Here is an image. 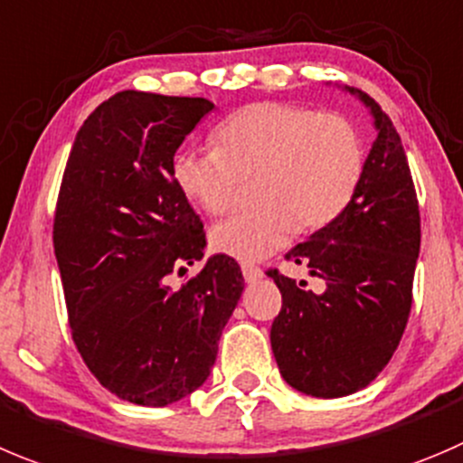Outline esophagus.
Here are the masks:
<instances>
[{"instance_id": "34e87169", "label": "esophagus", "mask_w": 463, "mask_h": 463, "mask_svg": "<svg viewBox=\"0 0 463 463\" xmlns=\"http://www.w3.org/2000/svg\"><path fill=\"white\" fill-rule=\"evenodd\" d=\"M241 270H243V277H245V281H248V284L261 279V275H263L261 268L252 266V263H243V266H241Z\"/></svg>"}]
</instances>
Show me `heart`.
<instances>
[{
  "label": "heart",
  "instance_id": "obj_1",
  "mask_svg": "<svg viewBox=\"0 0 463 463\" xmlns=\"http://www.w3.org/2000/svg\"><path fill=\"white\" fill-rule=\"evenodd\" d=\"M215 149H182L173 179L202 211L220 215L239 179L252 177L254 209L211 229L215 252L259 261L284 248L295 229L311 234L336 222L359 191L366 149L359 129L338 113L286 102H257L224 118Z\"/></svg>",
  "mask_w": 463,
  "mask_h": 463
}]
</instances>
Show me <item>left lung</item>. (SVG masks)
I'll use <instances>...</instances> for the list:
<instances>
[{
	"label": "left lung",
	"mask_w": 463,
	"mask_h": 463,
	"mask_svg": "<svg viewBox=\"0 0 463 463\" xmlns=\"http://www.w3.org/2000/svg\"><path fill=\"white\" fill-rule=\"evenodd\" d=\"M375 118L377 138L345 213L286 259L325 281L323 293L268 270L281 293L270 329L281 377L314 398H343L389 364L411 311L420 211L402 140L380 104L350 88Z\"/></svg>",
	"instance_id": "obj_1"
}]
</instances>
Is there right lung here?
Listing matches in <instances>:
<instances>
[{
  "instance_id": "add662e5",
  "label": "right lung",
  "mask_w": 463,
  "mask_h": 463,
  "mask_svg": "<svg viewBox=\"0 0 463 463\" xmlns=\"http://www.w3.org/2000/svg\"><path fill=\"white\" fill-rule=\"evenodd\" d=\"M213 111L204 97L122 90L74 138L54 213L70 329L88 371L127 402L165 407L202 386L243 293V272L204 257L200 215L173 179L175 152Z\"/></svg>"
}]
</instances>
